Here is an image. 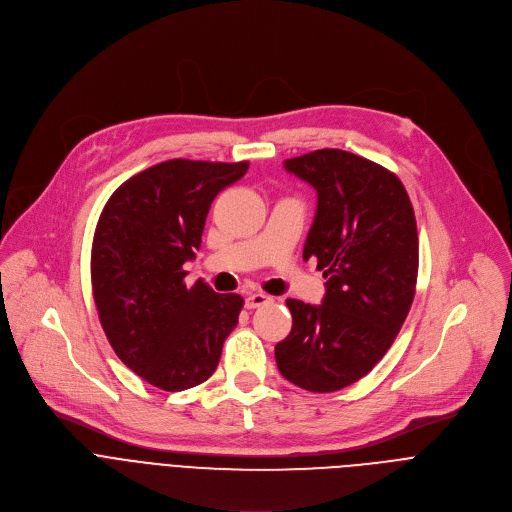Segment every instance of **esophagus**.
Returning a JSON list of instances; mask_svg holds the SVG:
<instances>
[{"label":"esophagus","mask_w":512,"mask_h":512,"mask_svg":"<svg viewBox=\"0 0 512 512\" xmlns=\"http://www.w3.org/2000/svg\"><path fill=\"white\" fill-rule=\"evenodd\" d=\"M269 300H271L269 296L261 294V291H255V294H249V296L245 298V308H247V310H255V308H261V306H265Z\"/></svg>","instance_id":"obj_1"}]
</instances>
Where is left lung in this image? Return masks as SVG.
I'll return each mask as SVG.
<instances>
[{"label":"left lung","mask_w":512,"mask_h":512,"mask_svg":"<svg viewBox=\"0 0 512 512\" xmlns=\"http://www.w3.org/2000/svg\"><path fill=\"white\" fill-rule=\"evenodd\" d=\"M283 168L318 192L304 261H318L326 296L320 306L285 302L294 324L275 346V362L289 383L332 393L373 371L409 314L419 265L415 214L393 172L350 152L316 150Z\"/></svg>","instance_id":"1"}]
</instances>
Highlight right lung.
<instances>
[{"instance_id":"right-lung-1","label":"right lung","mask_w":512,"mask_h":512,"mask_svg":"<svg viewBox=\"0 0 512 512\" xmlns=\"http://www.w3.org/2000/svg\"><path fill=\"white\" fill-rule=\"evenodd\" d=\"M249 162L168 160L123 182L95 229L91 283L101 326L127 369L164 391L204 383L239 322L243 298L182 269L196 257L214 196Z\"/></svg>"}]
</instances>
